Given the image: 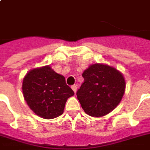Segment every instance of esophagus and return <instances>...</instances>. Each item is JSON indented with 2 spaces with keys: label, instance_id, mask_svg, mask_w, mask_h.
I'll return each mask as SVG.
<instances>
[{
  "label": "esophagus",
  "instance_id": "1",
  "mask_svg": "<svg viewBox=\"0 0 150 150\" xmlns=\"http://www.w3.org/2000/svg\"><path fill=\"white\" fill-rule=\"evenodd\" d=\"M71 89H72V90L74 91V93H76V91H77V86H76L75 85L71 86Z\"/></svg>",
  "mask_w": 150,
  "mask_h": 150
}]
</instances>
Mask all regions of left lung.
Segmentation results:
<instances>
[{
	"instance_id": "left-lung-1",
	"label": "left lung",
	"mask_w": 150,
	"mask_h": 150,
	"mask_svg": "<svg viewBox=\"0 0 150 150\" xmlns=\"http://www.w3.org/2000/svg\"><path fill=\"white\" fill-rule=\"evenodd\" d=\"M84 82L77 91L82 109L89 116L107 115L120 103L125 92V79L114 67L93 64L82 73Z\"/></svg>"
}]
</instances>
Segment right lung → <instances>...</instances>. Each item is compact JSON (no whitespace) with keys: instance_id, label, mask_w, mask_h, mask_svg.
Returning <instances> with one entry per match:
<instances>
[{"instance_id":"add662e5","label":"right lung","mask_w":150,"mask_h":150,"mask_svg":"<svg viewBox=\"0 0 150 150\" xmlns=\"http://www.w3.org/2000/svg\"><path fill=\"white\" fill-rule=\"evenodd\" d=\"M22 93L29 108L45 119L63 114L66 101L75 94L63 75L55 72L50 65L29 71L23 79Z\"/></svg>"}]
</instances>
